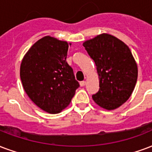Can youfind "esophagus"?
Returning <instances> with one entry per match:
<instances>
[{
    "instance_id": "esophagus-1",
    "label": "esophagus",
    "mask_w": 152,
    "mask_h": 152,
    "mask_svg": "<svg viewBox=\"0 0 152 152\" xmlns=\"http://www.w3.org/2000/svg\"><path fill=\"white\" fill-rule=\"evenodd\" d=\"M85 84H86V82H85V81H81V82H80V85L81 87H84Z\"/></svg>"
}]
</instances>
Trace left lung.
I'll return each mask as SVG.
<instances>
[{
	"instance_id": "obj_1",
	"label": "left lung",
	"mask_w": 152,
	"mask_h": 152,
	"mask_svg": "<svg viewBox=\"0 0 152 152\" xmlns=\"http://www.w3.org/2000/svg\"><path fill=\"white\" fill-rule=\"evenodd\" d=\"M95 61L99 89L92 99L99 107L114 110L129 99L138 77L137 64L127 45L107 33L83 44Z\"/></svg>"
}]
</instances>
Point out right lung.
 Segmentation results:
<instances>
[{"instance_id": "right-lung-1", "label": "right lung", "mask_w": 152, "mask_h": 152, "mask_svg": "<svg viewBox=\"0 0 152 152\" xmlns=\"http://www.w3.org/2000/svg\"><path fill=\"white\" fill-rule=\"evenodd\" d=\"M69 45L46 36L29 48L20 64V80L26 94L50 114H57L68 107L80 87L72 68L66 62Z\"/></svg>"}]
</instances>
